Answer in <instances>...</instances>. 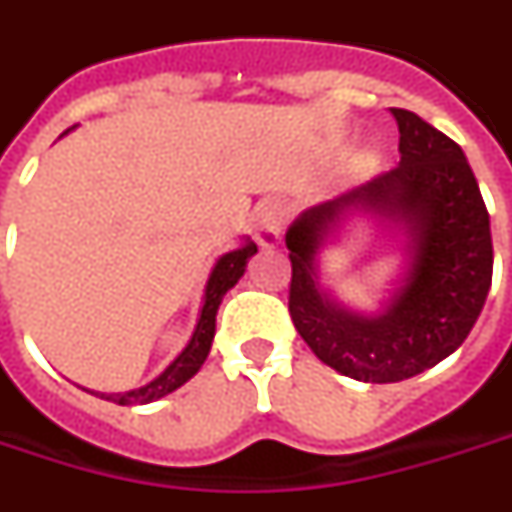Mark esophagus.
Segmentation results:
<instances>
[{
	"instance_id": "1",
	"label": "esophagus",
	"mask_w": 512,
	"mask_h": 512,
	"mask_svg": "<svg viewBox=\"0 0 512 512\" xmlns=\"http://www.w3.org/2000/svg\"><path fill=\"white\" fill-rule=\"evenodd\" d=\"M284 225H287V209L284 203L270 200L264 203L262 209L256 211V220H253V231H256V242L262 248H276L284 234Z\"/></svg>"
}]
</instances>
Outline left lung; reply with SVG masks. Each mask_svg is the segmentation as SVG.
I'll list each match as a JSON object with an SVG mask.
<instances>
[{
	"mask_svg": "<svg viewBox=\"0 0 512 512\" xmlns=\"http://www.w3.org/2000/svg\"><path fill=\"white\" fill-rule=\"evenodd\" d=\"M390 111L401 133L398 167L306 209L287 231L295 329L320 362L370 384L404 382L454 354L493 276L491 217L460 144L412 111ZM354 210L398 221L408 234L411 267L382 316L348 313L316 281V253Z\"/></svg>",
	"mask_w": 512,
	"mask_h": 512,
	"instance_id": "8db88e82",
	"label": "left lung"
}]
</instances>
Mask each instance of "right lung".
I'll return each mask as SVG.
<instances>
[{
    "mask_svg": "<svg viewBox=\"0 0 512 512\" xmlns=\"http://www.w3.org/2000/svg\"><path fill=\"white\" fill-rule=\"evenodd\" d=\"M256 253V245L253 242H245L242 248L231 250L220 256V262L214 264L211 270L209 284H206V292H203V306H200V317H197L195 334L192 340L186 343L178 359L169 365L158 379H153L150 384H144L139 390H128V393H114V396H105L114 404H122V407H130V404H150V401H158L164 398L172 390H178L181 384H186L192 376H195L200 365L206 362L211 351V340H214V329H217V309H220L222 295L234 287L239 278L245 276V267H248V259Z\"/></svg>",
    "mask_w": 512,
    "mask_h": 512,
    "instance_id": "obj_1",
    "label": "right lung"
}]
</instances>
